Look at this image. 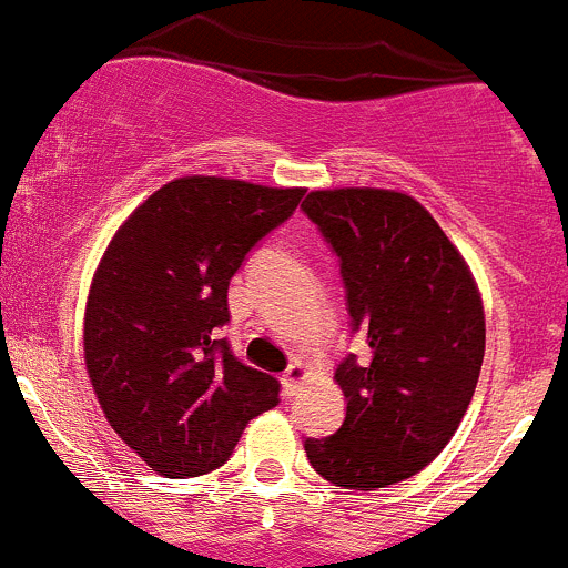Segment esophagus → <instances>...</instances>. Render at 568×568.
I'll use <instances>...</instances> for the list:
<instances>
[{
	"mask_svg": "<svg viewBox=\"0 0 568 568\" xmlns=\"http://www.w3.org/2000/svg\"><path fill=\"white\" fill-rule=\"evenodd\" d=\"M305 379V365L303 362H291L288 367H285L283 373V390L285 396H294L296 390H300V385H303Z\"/></svg>",
	"mask_w": 568,
	"mask_h": 568,
	"instance_id": "34e87169",
	"label": "esophagus"
}]
</instances>
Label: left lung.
I'll return each instance as SVG.
<instances>
[{"label":"left lung","instance_id":"1","mask_svg":"<svg viewBox=\"0 0 568 568\" xmlns=\"http://www.w3.org/2000/svg\"><path fill=\"white\" fill-rule=\"evenodd\" d=\"M339 257L351 334L336 385L347 398L334 436L305 438L325 481L371 489L405 481L447 447L484 362V305L467 263L433 214L390 189H320L303 203Z\"/></svg>","mask_w":568,"mask_h":568}]
</instances>
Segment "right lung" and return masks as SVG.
<instances>
[{
	"label": "right lung",
	"instance_id": "right-lung-1",
	"mask_svg": "<svg viewBox=\"0 0 568 568\" xmlns=\"http://www.w3.org/2000/svg\"><path fill=\"white\" fill-rule=\"evenodd\" d=\"M303 192L178 178L106 246L87 296V373L112 430L155 473L223 467L246 424L280 402V382L243 365L217 328L246 254Z\"/></svg>",
	"mask_w": 568,
	"mask_h": 568
}]
</instances>
